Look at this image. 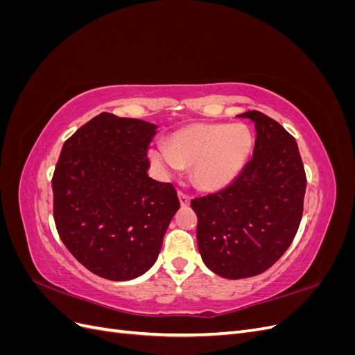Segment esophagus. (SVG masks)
<instances>
[{
	"instance_id": "esophagus-1",
	"label": "esophagus",
	"mask_w": 355,
	"mask_h": 355,
	"mask_svg": "<svg viewBox=\"0 0 355 355\" xmlns=\"http://www.w3.org/2000/svg\"><path fill=\"white\" fill-rule=\"evenodd\" d=\"M178 196H179V201H180V204L182 206H189V201H191V197L187 194V192H184V191H179L178 192Z\"/></svg>"
}]
</instances>
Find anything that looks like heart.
I'll list each match as a JSON object with an SVG mask.
<instances>
[{
    "instance_id": "obj_1",
    "label": "heart",
    "mask_w": 355,
    "mask_h": 355,
    "mask_svg": "<svg viewBox=\"0 0 355 355\" xmlns=\"http://www.w3.org/2000/svg\"><path fill=\"white\" fill-rule=\"evenodd\" d=\"M254 137L245 124H192L168 137V146L157 144L149 159L161 175L191 167L200 188L219 191L231 185L249 161Z\"/></svg>"
}]
</instances>
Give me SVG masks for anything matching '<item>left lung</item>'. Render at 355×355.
I'll return each mask as SVG.
<instances>
[{
  "mask_svg": "<svg viewBox=\"0 0 355 355\" xmlns=\"http://www.w3.org/2000/svg\"><path fill=\"white\" fill-rule=\"evenodd\" d=\"M237 116L254 123L253 158L231 185L191 201L202 261L230 280L262 274L280 259L297 232L306 188L295 137L259 111Z\"/></svg>",
  "mask_w": 355,
  "mask_h": 355,
  "instance_id": "1",
  "label": "left lung"
}]
</instances>
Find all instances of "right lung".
<instances>
[{
  "label": "right lung",
  "mask_w": 355,
  "mask_h": 355,
  "mask_svg": "<svg viewBox=\"0 0 355 355\" xmlns=\"http://www.w3.org/2000/svg\"><path fill=\"white\" fill-rule=\"evenodd\" d=\"M155 128L102 112L63 144L53 173L59 237L75 259L106 280L146 272L180 206L173 185L148 176Z\"/></svg>",
  "instance_id": "obj_1"
}]
</instances>
